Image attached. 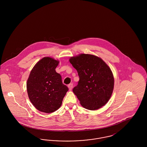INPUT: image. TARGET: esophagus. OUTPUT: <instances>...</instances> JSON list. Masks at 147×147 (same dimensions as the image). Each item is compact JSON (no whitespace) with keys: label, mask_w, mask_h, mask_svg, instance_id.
Returning a JSON list of instances; mask_svg holds the SVG:
<instances>
[{"label":"esophagus","mask_w":147,"mask_h":147,"mask_svg":"<svg viewBox=\"0 0 147 147\" xmlns=\"http://www.w3.org/2000/svg\"><path fill=\"white\" fill-rule=\"evenodd\" d=\"M73 84H70L68 85V88H69V90H71V89H73Z\"/></svg>","instance_id":"obj_1"}]
</instances>
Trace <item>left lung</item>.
<instances>
[{
  "instance_id": "8db88e82",
  "label": "left lung",
  "mask_w": 147,
  "mask_h": 147,
  "mask_svg": "<svg viewBox=\"0 0 147 147\" xmlns=\"http://www.w3.org/2000/svg\"><path fill=\"white\" fill-rule=\"evenodd\" d=\"M77 70L79 80L73 89L81 105L96 110L109 101L114 87V78L108 65L100 57L80 54L69 59Z\"/></svg>"
}]
</instances>
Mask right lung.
Masks as SVG:
<instances>
[{"label":"right lung","instance_id":"right-lung-1","mask_svg":"<svg viewBox=\"0 0 147 147\" xmlns=\"http://www.w3.org/2000/svg\"><path fill=\"white\" fill-rule=\"evenodd\" d=\"M59 61L45 57L36 63L26 83L28 98L35 108L47 113L55 112L62 105L68 87L56 72Z\"/></svg>","mask_w":147,"mask_h":147}]
</instances>
